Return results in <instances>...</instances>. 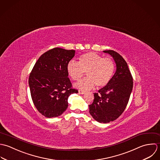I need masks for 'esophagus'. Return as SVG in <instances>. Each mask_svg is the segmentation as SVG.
<instances>
[{
    "label": "esophagus",
    "mask_w": 160,
    "mask_h": 160,
    "mask_svg": "<svg viewBox=\"0 0 160 160\" xmlns=\"http://www.w3.org/2000/svg\"><path fill=\"white\" fill-rule=\"evenodd\" d=\"M78 93H79L80 94H82V95H83V94L85 93V91H83V90H78Z\"/></svg>",
    "instance_id": "34e87169"
}]
</instances>
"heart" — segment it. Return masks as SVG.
Returning a JSON list of instances; mask_svg holds the SVG:
<instances>
[{
  "label": "heart",
  "instance_id": "heart-1",
  "mask_svg": "<svg viewBox=\"0 0 160 160\" xmlns=\"http://www.w3.org/2000/svg\"><path fill=\"white\" fill-rule=\"evenodd\" d=\"M67 70L73 80H79L85 72L88 76L76 83L75 86L80 89L89 90L95 84L98 87L107 85L113 76L115 65L111 58H103L90 52L82 55L78 62L70 61L67 65Z\"/></svg>",
  "mask_w": 160,
  "mask_h": 160
}]
</instances>
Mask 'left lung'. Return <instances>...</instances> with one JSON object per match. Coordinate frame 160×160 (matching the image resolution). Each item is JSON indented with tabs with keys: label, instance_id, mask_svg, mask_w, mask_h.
<instances>
[{
	"label": "left lung",
	"instance_id": "obj_1",
	"mask_svg": "<svg viewBox=\"0 0 160 160\" xmlns=\"http://www.w3.org/2000/svg\"><path fill=\"white\" fill-rule=\"evenodd\" d=\"M103 52L112 57L116 70L109 83L94 93L89 112L96 121L108 123L118 119L125 110L133 88V78L127 62L119 54L112 50Z\"/></svg>",
	"mask_w": 160,
	"mask_h": 160
}]
</instances>
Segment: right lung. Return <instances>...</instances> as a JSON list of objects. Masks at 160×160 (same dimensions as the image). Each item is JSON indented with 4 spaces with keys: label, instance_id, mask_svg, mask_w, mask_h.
Here are the masks:
<instances>
[{
    "label": "right lung",
    "instance_id": "obj_1",
    "mask_svg": "<svg viewBox=\"0 0 160 160\" xmlns=\"http://www.w3.org/2000/svg\"><path fill=\"white\" fill-rule=\"evenodd\" d=\"M75 50L56 48L40 56L29 77L32 102L38 111L48 118L61 116L68 107V98L78 91L72 88L67 65Z\"/></svg>",
    "mask_w": 160,
    "mask_h": 160
}]
</instances>
